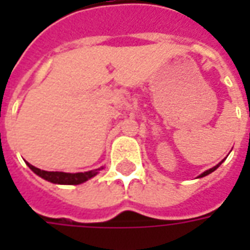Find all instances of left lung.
I'll return each instance as SVG.
<instances>
[{
	"instance_id": "left-lung-1",
	"label": "left lung",
	"mask_w": 250,
	"mask_h": 250,
	"mask_svg": "<svg viewBox=\"0 0 250 250\" xmlns=\"http://www.w3.org/2000/svg\"><path fill=\"white\" fill-rule=\"evenodd\" d=\"M221 163H222V162H221ZM221 163H218V165H217V166H214V167H211V168H209V170H206L205 173H202V174H201V175H199L198 178H202V177H205V175H208V174L213 173V171H214L215 168H217V167H218V166H220Z\"/></svg>"
}]
</instances>
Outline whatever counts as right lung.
Returning <instances> with one entry per match:
<instances>
[{"label": "right lung", "instance_id": "right-lung-1", "mask_svg": "<svg viewBox=\"0 0 250 250\" xmlns=\"http://www.w3.org/2000/svg\"><path fill=\"white\" fill-rule=\"evenodd\" d=\"M28 163V162H26ZM29 168L39 177L44 178L48 182L57 185H80L85 182L88 179H91L99 173V170H91V171H85V173H62V171H45V170H40V168L35 167L33 165L28 163Z\"/></svg>", "mask_w": 250, "mask_h": 250}]
</instances>
